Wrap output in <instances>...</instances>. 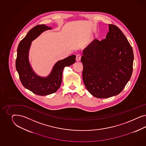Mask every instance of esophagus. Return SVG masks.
Listing matches in <instances>:
<instances>
[{
  "label": "esophagus",
  "mask_w": 146,
  "mask_h": 146,
  "mask_svg": "<svg viewBox=\"0 0 146 146\" xmlns=\"http://www.w3.org/2000/svg\"><path fill=\"white\" fill-rule=\"evenodd\" d=\"M81 58V55L80 54H78L76 55V62H79V61H80Z\"/></svg>",
  "instance_id": "34e87169"
}]
</instances>
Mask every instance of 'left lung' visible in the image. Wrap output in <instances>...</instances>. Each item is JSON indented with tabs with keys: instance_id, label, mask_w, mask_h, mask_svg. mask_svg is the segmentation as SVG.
Returning <instances> with one entry per match:
<instances>
[{
	"instance_id": "1",
	"label": "left lung",
	"mask_w": 146,
	"mask_h": 146,
	"mask_svg": "<svg viewBox=\"0 0 146 146\" xmlns=\"http://www.w3.org/2000/svg\"><path fill=\"white\" fill-rule=\"evenodd\" d=\"M106 38L95 40L83 50L82 78L89 93L97 98L117 95L132 74V46L118 27L109 25Z\"/></svg>"
}]
</instances>
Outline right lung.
Masks as SVG:
<instances>
[{
    "instance_id": "right-lung-1",
    "label": "right lung",
    "mask_w": 146,
    "mask_h": 146,
    "mask_svg": "<svg viewBox=\"0 0 146 146\" xmlns=\"http://www.w3.org/2000/svg\"><path fill=\"white\" fill-rule=\"evenodd\" d=\"M52 28L45 25H37L32 28L20 42L17 50L16 69L22 85L33 93L40 96L48 95L57 91L62 84V71L75 62V55H72L58 61L51 72L46 77L36 74L29 61V52L31 42L44 31Z\"/></svg>"
}]
</instances>
